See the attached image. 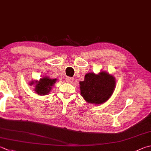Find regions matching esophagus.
<instances>
[{"instance_id":"34e87169","label":"esophagus","mask_w":151,"mask_h":151,"mask_svg":"<svg viewBox=\"0 0 151 151\" xmlns=\"http://www.w3.org/2000/svg\"><path fill=\"white\" fill-rule=\"evenodd\" d=\"M73 81H74L73 78H71V77H67L66 78V82L68 83H72Z\"/></svg>"}]
</instances>
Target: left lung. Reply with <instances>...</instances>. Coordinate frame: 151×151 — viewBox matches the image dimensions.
I'll use <instances>...</instances> for the list:
<instances>
[{"label":"left lung","mask_w":151,"mask_h":151,"mask_svg":"<svg viewBox=\"0 0 151 151\" xmlns=\"http://www.w3.org/2000/svg\"><path fill=\"white\" fill-rule=\"evenodd\" d=\"M79 84L81 96L87 102L100 104L106 102L113 94L116 79L105 71L98 75L89 73L85 75L84 81Z\"/></svg>","instance_id":"1"}]
</instances>
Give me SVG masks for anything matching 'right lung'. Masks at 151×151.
<instances>
[{
  "mask_svg": "<svg viewBox=\"0 0 151 151\" xmlns=\"http://www.w3.org/2000/svg\"><path fill=\"white\" fill-rule=\"evenodd\" d=\"M56 79H51L48 76H44L39 81H32L30 84H35V91L39 95H47L51 91L52 86L56 83Z\"/></svg>",
  "mask_w": 151,
  "mask_h": 151,
  "instance_id": "add662e5",
  "label": "right lung"
}]
</instances>
